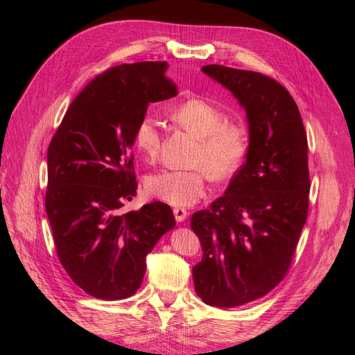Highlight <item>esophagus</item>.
Listing matches in <instances>:
<instances>
[{"label":"esophagus","mask_w":355,"mask_h":355,"mask_svg":"<svg viewBox=\"0 0 355 355\" xmlns=\"http://www.w3.org/2000/svg\"><path fill=\"white\" fill-rule=\"evenodd\" d=\"M173 213H175V218L178 222H184L189 214V211L187 209H182V207H175Z\"/></svg>","instance_id":"obj_1"}]
</instances>
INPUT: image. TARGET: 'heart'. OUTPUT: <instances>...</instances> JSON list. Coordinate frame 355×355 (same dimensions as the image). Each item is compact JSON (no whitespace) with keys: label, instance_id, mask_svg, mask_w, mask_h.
<instances>
[{"label":"heart","instance_id":"obj_1","mask_svg":"<svg viewBox=\"0 0 355 355\" xmlns=\"http://www.w3.org/2000/svg\"><path fill=\"white\" fill-rule=\"evenodd\" d=\"M171 121L198 137V146L188 168H164L146 179L151 197L176 207H188L204 197L208 171L216 180L232 176L250 148L245 124L228 121V114L216 103L192 98L170 111ZM135 145L148 161H155L161 149V127L155 116L145 114L135 127Z\"/></svg>","mask_w":355,"mask_h":355}]
</instances>
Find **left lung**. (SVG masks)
<instances>
[{
  "label": "left lung",
  "mask_w": 355,
  "mask_h": 355,
  "mask_svg": "<svg viewBox=\"0 0 355 355\" xmlns=\"http://www.w3.org/2000/svg\"><path fill=\"white\" fill-rule=\"evenodd\" d=\"M247 112L250 148L222 197L191 218L202 259L192 268L207 305L235 308L270 293L286 277L308 216V141L284 85L254 71L206 65Z\"/></svg>",
  "instance_id": "obj_1"
}]
</instances>
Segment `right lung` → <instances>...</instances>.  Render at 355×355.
I'll use <instances>...</instances> for the list:
<instances>
[{
	"instance_id": "obj_1",
	"label": "right lung",
	"mask_w": 355,
	"mask_h": 355,
	"mask_svg": "<svg viewBox=\"0 0 355 355\" xmlns=\"http://www.w3.org/2000/svg\"><path fill=\"white\" fill-rule=\"evenodd\" d=\"M166 69V62H137L98 75L72 101L47 149L46 211L56 253L93 297L136 293L146 254L176 225L161 201L123 211L137 189L135 127L149 103L178 94Z\"/></svg>"
}]
</instances>
